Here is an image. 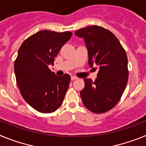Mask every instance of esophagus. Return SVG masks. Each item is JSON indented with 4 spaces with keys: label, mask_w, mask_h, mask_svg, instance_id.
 Returning a JSON list of instances; mask_svg holds the SVG:
<instances>
[{
    "label": "esophagus",
    "mask_w": 146,
    "mask_h": 146,
    "mask_svg": "<svg viewBox=\"0 0 146 146\" xmlns=\"http://www.w3.org/2000/svg\"><path fill=\"white\" fill-rule=\"evenodd\" d=\"M77 77H75V76H72V77H71V80H77Z\"/></svg>",
    "instance_id": "1"
}]
</instances>
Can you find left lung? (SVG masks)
Here are the masks:
<instances>
[{
  "mask_svg": "<svg viewBox=\"0 0 146 146\" xmlns=\"http://www.w3.org/2000/svg\"><path fill=\"white\" fill-rule=\"evenodd\" d=\"M74 34L84 38L88 64L99 66L94 82L85 78L80 96L85 107L94 113L108 111L119 102L128 81V60L124 49L113 33L93 25L81 28Z\"/></svg>",
  "mask_w": 146,
  "mask_h": 146,
  "instance_id": "left-lung-1",
  "label": "left lung"
}]
</instances>
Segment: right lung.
<instances>
[{
  "instance_id": "obj_1",
  "label": "right lung",
  "mask_w": 146,
  "mask_h": 146,
  "mask_svg": "<svg viewBox=\"0 0 146 146\" xmlns=\"http://www.w3.org/2000/svg\"><path fill=\"white\" fill-rule=\"evenodd\" d=\"M72 32L41 31L25 40L15 62L17 84L30 106L43 113L55 111L62 104L69 88V74L57 76L50 70L55 58Z\"/></svg>"
}]
</instances>
